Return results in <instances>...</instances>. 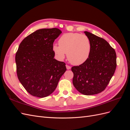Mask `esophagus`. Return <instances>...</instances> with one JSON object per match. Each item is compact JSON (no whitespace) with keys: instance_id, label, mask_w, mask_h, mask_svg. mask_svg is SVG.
<instances>
[{"instance_id":"esophagus-1","label":"esophagus","mask_w":130,"mask_h":130,"mask_svg":"<svg viewBox=\"0 0 130 130\" xmlns=\"http://www.w3.org/2000/svg\"><path fill=\"white\" fill-rule=\"evenodd\" d=\"M66 68H67V69H68V70H69V69H71V67H70V66H69L68 65H66Z\"/></svg>"}]
</instances>
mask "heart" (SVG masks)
Here are the masks:
<instances>
[{
    "instance_id": "b5f03b06",
    "label": "heart",
    "mask_w": 130,
    "mask_h": 130,
    "mask_svg": "<svg viewBox=\"0 0 130 130\" xmlns=\"http://www.w3.org/2000/svg\"><path fill=\"white\" fill-rule=\"evenodd\" d=\"M59 45L54 44L53 50L57 57L63 60L67 54L70 62L80 65L88 58L91 51V43L85 35L78 33H66L59 39Z\"/></svg>"
}]
</instances>
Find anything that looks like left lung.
Wrapping results in <instances>:
<instances>
[{"label": "left lung", "mask_w": 130, "mask_h": 130, "mask_svg": "<svg viewBox=\"0 0 130 130\" xmlns=\"http://www.w3.org/2000/svg\"><path fill=\"white\" fill-rule=\"evenodd\" d=\"M84 33L91 43V51L87 61L72 68L73 84L81 94L91 95L101 93L107 87L116 69L117 55L104 39L88 31Z\"/></svg>", "instance_id": "left-lung-1"}]
</instances>
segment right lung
Segmentation results:
<instances>
[{
    "label": "right lung",
    "mask_w": 130,
    "mask_h": 130,
    "mask_svg": "<svg viewBox=\"0 0 130 130\" xmlns=\"http://www.w3.org/2000/svg\"><path fill=\"white\" fill-rule=\"evenodd\" d=\"M62 33L57 28L41 29L25 37L15 54L18 78L31 95L44 98L57 87L67 70L65 63L54 58V41Z\"/></svg>",
    "instance_id": "right-lung-1"
}]
</instances>
